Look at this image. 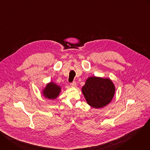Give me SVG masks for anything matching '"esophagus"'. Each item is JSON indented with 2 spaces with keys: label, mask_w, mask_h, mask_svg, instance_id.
Masks as SVG:
<instances>
[{
  "label": "esophagus",
  "mask_w": 150,
  "mask_h": 150,
  "mask_svg": "<svg viewBox=\"0 0 150 150\" xmlns=\"http://www.w3.org/2000/svg\"><path fill=\"white\" fill-rule=\"evenodd\" d=\"M71 87H76V83L75 81H73L71 83Z\"/></svg>",
  "instance_id": "1"
}]
</instances>
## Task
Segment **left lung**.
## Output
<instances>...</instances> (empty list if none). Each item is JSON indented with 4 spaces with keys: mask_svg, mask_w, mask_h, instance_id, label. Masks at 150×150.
<instances>
[{
    "mask_svg": "<svg viewBox=\"0 0 150 150\" xmlns=\"http://www.w3.org/2000/svg\"><path fill=\"white\" fill-rule=\"evenodd\" d=\"M82 93L87 103L94 108H101L112 100L115 87L108 78H88L82 88Z\"/></svg>",
    "mask_w": 150,
    "mask_h": 150,
    "instance_id": "1",
    "label": "left lung"
}]
</instances>
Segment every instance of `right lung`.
Listing matches in <instances>:
<instances>
[{"label": "right lung", "mask_w": 150, "mask_h": 150, "mask_svg": "<svg viewBox=\"0 0 150 150\" xmlns=\"http://www.w3.org/2000/svg\"><path fill=\"white\" fill-rule=\"evenodd\" d=\"M61 88L53 82H50L46 85V87L43 90L42 94L49 99H55L59 94Z\"/></svg>", "instance_id": "obj_1"}]
</instances>
